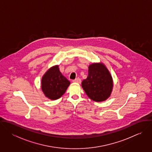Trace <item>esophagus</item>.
Masks as SVG:
<instances>
[{
  "mask_svg": "<svg viewBox=\"0 0 152 152\" xmlns=\"http://www.w3.org/2000/svg\"><path fill=\"white\" fill-rule=\"evenodd\" d=\"M72 82L73 83H78V84H80L81 83V79L79 78H77L74 80H72Z\"/></svg>",
  "mask_w": 152,
  "mask_h": 152,
  "instance_id": "1",
  "label": "esophagus"
}]
</instances>
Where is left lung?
Wrapping results in <instances>:
<instances>
[{"mask_svg":"<svg viewBox=\"0 0 152 152\" xmlns=\"http://www.w3.org/2000/svg\"><path fill=\"white\" fill-rule=\"evenodd\" d=\"M82 87L87 96L95 102H102L110 96L112 88V77L102 63L89 65L88 75L82 82Z\"/></svg>","mask_w":152,"mask_h":152,"instance_id":"1","label":"left lung"}]
</instances>
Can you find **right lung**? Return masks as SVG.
I'll return each instance as SVG.
<instances>
[{"label":"right lung","mask_w":152,"mask_h":152,"mask_svg":"<svg viewBox=\"0 0 152 152\" xmlns=\"http://www.w3.org/2000/svg\"><path fill=\"white\" fill-rule=\"evenodd\" d=\"M69 84L70 82L60 71L58 65L51 67L42 79V89L45 96L51 100L60 98Z\"/></svg>","instance_id":"add662e5"}]
</instances>
